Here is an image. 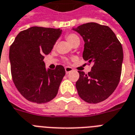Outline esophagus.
I'll list each match as a JSON object with an SVG mask.
<instances>
[{"mask_svg":"<svg viewBox=\"0 0 135 135\" xmlns=\"http://www.w3.org/2000/svg\"><path fill=\"white\" fill-rule=\"evenodd\" d=\"M73 71V69L70 66H66L65 67V71L66 74H69L70 72H71Z\"/></svg>","mask_w":135,"mask_h":135,"instance_id":"34e87169","label":"esophagus"}]
</instances>
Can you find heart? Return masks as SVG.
Wrapping results in <instances>:
<instances>
[{"label": "heart", "instance_id": "1", "mask_svg": "<svg viewBox=\"0 0 135 135\" xmlns=\"http://www.w3.org/2000/svg\"><path fill=\"white\" fill-rule=\"evenodd\" d=\"M66 38L68 42L71 45H73L74 43H75L77 41H80L79 37L74 33H70L66 35Z\"/></svg>", "mask_w": 135, "mask_h": 135}]
</instances>
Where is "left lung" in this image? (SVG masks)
<instances>
[{"mask_svg":"<svg viewBox=\"0 0 135 135\" xmlns=\"http://www.w3.org/2000/svg\"><path fill=\"white\" fill-rule=\"evenodd\" d=\"M74 30L84 40L83 57L93 62L91 71L85 74L78 71L76 83L78 95L90 104L107 99L119 83L123 59L121 43L109 26L90 22Z\"/></svg>","mask_w":135,"mask_h":135,"instance_id":"left-lung-1","label":"left lung"}]
</instances>
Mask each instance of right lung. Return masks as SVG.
<instances>
[{
  "mask_svg": "<svg viewBox=\"0 0 135 135\" xmlns=\"http://www.w3.org/2000/svg\"><path fill=\"white\" fill-rule=\"evenodd\" d=\"M61 33L60 28L33 26L22 31L9 47L12 80L20 94L31 102L47 103L57 95L65 75L63 66L45 69L43 59Z\"/></svg>",
  "mask_w": 135,
  "mask_h": 135,
  "instance_id": "obj_1",
  "label": "right lung"
}]
</instances>
